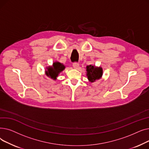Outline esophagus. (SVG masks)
Returning <instances> with one entry per match:
<instances>
[{"instance_id":"obj_1","label":"esophagus","mask_w":149,"mask_h":149,"mask_svg":"<svg viewBox=\"0 0 149 149\" xmlns=\"http://www.w3.org/2000/svg\"><path fill=\"white\" fill-rule=\"evenodd\" d=\"M73 67L75 69H78V68L79 67V63H77V62L74 63H73Z\"/></svg>"}]
</instances>
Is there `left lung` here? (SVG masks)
Returning <instances> with one entry per match:
<instances>
[{"instance_id": "1", "label": "left lung", "mask_w": 149, "mask_h": 149, "mask_svg": "<svg viewBox=\"0 0 149 149\" xmlns=\"http://www.w3.org/2000/svg\"><path fill=\"white\" fill-rule=\"evenodd\" d=\"M86 75L91 82H94L101 79L103 75V69L101 67H96L93 65L86 66Z\"/></svg>"}]
</instances>
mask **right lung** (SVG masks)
<instances>
[{"instance_id":"add662e5","label":"right lung","mask_w":149,"mask_h":149,"mask_svg":"<svg viewBox=\"0 0 149 149\" xmlns=\"http://www.w3.org/2000/svg\"><path fill=\"white\" fill-rule=\"evenodd\" d=\"M65 69V65L58 61L53 63L52 66H49L45 70L46 75L53 80H56L58 74Z\"/></svg>"}]
</instances>
